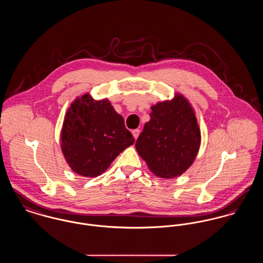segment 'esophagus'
I'll list each match as a JSON object with an SVG mask.
<instances>
[{
  "label": "esophagus",
  "instance_id": "obj_1",
  "mask_svg": "<svg viewBox=\"0 0 263 263\" xmlns=\"http://www.w3.org/2000/svg\"><path fill=\"white\" fill-rule=\"evenodd\" d=\"M132 133H133L134 138L137 140V139H138V137H139V135H140V129H138V128H137V129H134Z\"/></svg>",
  "mask_w": 263,
  "mask_h": 263
}]
</instances>
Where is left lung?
I'll use <instances>...</instances> for the list:
<instances>
[{
	"label": "left lung",
	"mask_w": 263,
	"mask_h": 263,
	"mask_svg": "<svg viewBox=\"0 0 263 263\" xmlns=\"http://www.w3.org/2000/svg\"><path fill=\"white\" fill-rule=\"evenodd\" d=\"M151 109V120L144 124L136 148L156 176H181L193 164L201 143L191 104L184 96L176 95L171 101L159 102Z\"/></svg>",
	"instance_id": "left-lung-1"
}]
</instances>
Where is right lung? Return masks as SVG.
I'll list each match as a JSON object with an SVG mask.
<instances>
[{
	"label": "right lung",
	"instance_id": "obj_1",
	"mask_svg": "<svg viewBox=\"0 0 263 263\" xmlns=\"http://www.w3.org/2000/svg\"><path fill=\"white\" fill-rule=\"evenodd\" d=\"M135 143L124 120L107 99L78 97L66 112L61 149L73 172L84 177L102 174L120 153Z\"/></svg>",
	"mask_w": 263,
	"mask_h": 263
}]
</instances>
